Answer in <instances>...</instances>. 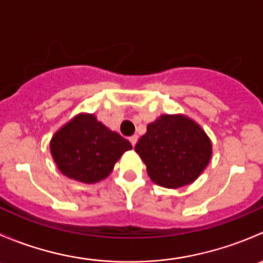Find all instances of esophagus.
<instances>
[{"label":"esophagus","instance_id":"1","mask_svg":"<svg viewBox=\"0 0 263 263\" xmlns=\"http://www.w3.org/2000/svg\"><path fill=\"white\" fill-rule=\"evenodd\" d=\"M137 139H139V136H137V135H134V136L129 137L128 140H129V142H131V144H132V146H135V145H136Z\"/></svg>","mask_w":263,"mask_h":263}]
</instances>
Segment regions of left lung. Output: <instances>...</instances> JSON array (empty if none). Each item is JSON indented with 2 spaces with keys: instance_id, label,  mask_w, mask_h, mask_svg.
Wrapping results in <instances>:
<instances>
[{
  "instance_id": "obj_1",
  "label": "left lung",
  "mask_w": 263,
  "mask_h": 263,
  "mask_svg": "<svg viewBox=\"0 0 263 263\" xmlns=\"http://www.w3.org/2000/svg\"><path fill=\"white\" fill-rule=\"evenodd\" d=\"M150 179L165 188L191 184L205 171L213 145L202 128L183 115H163L147 124L135 146Z\"/></svg>"
}]
</instances>
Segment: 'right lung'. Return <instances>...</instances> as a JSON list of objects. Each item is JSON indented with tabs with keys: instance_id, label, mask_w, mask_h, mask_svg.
I'll return each mask as SVG.
<instances>
[{
	"instance_id": "obj_1",
	"label": "right lung",
	"mask_w": 263,
	"mask_h": 263,
	"mask_svg": "<svg viewBox=\"0 0 263 263\" xmlns=\"http://www.w3.org/2000/svg\"><path fill=\"white\" fill-rule=\"evenodd\" d=\"M131 148L129 141L87 113L73 117L50 140V154L61 173L82 183L107 178Z\"/></svg>"
}]
</instances>
